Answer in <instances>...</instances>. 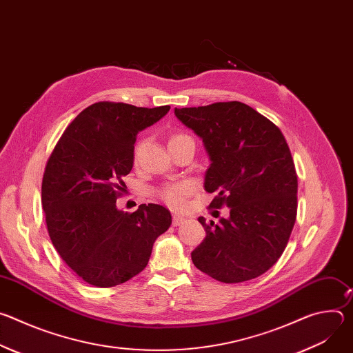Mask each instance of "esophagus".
I'll list each match as a JSON object with an SVG mask.
<instances>
[{
    "label": "esophagus",
    "mask_w": 353,
    "mask_h": 353,
    "mask_svg": "<svg viewBox=\"0 0 353 353\" xmlns=\"http://www.w3.org/2000/svg\"><path fill=\"white\" fill-rule=\"evenodd\" d=\"M184 221H185V218L184 216H181V215H173V226H180L181 223H184Z\"/></svg>",
    "instance_id": "esophagus-1"
}]
</instances>
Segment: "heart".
<instances>
[{"instance_id":"obj_1","label":"heart","mask_w":353,"mask_h":353,"mask_svg":"<svg viewBox=\"0 0 353 353\" xmlns=\"http://www.w3.org/2000/svg\"><path fill=\"white\" fill-rule=\"evenodd\" d=\"M183 138H190L188 135L185 134H176L170 138L169 143L170 142H174V141H179V139H183ZM139 149H141V142H138L134 148V158L137 159L138 154H139ZM195 190V185L194 183L188 181V180H184V181H179V183H172V184H166L165 187H162L159 190V195L166 201V203L174 208H180L185 204V198L192 194Z\"/></svg>"}]
</instances>
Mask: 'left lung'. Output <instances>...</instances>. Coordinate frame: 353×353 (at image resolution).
Segmentation results:
<instances>
[{"mask_svg": "<svg viewBox=\"0 0 353 353\" xmlns=\"http://www.w3.org/2000/svg\"><path fill=\"white\" fill-rule=\"evenodd\" d=\"M204 142L211 165L204 187L210 207L229 208L219 223L199 216L205 239L194 265L211 278L237 283L267 272L282 256L297 211V176L281 130L241 102L174 109Z\"/></svg>", "mask_w": 353, "mask_h": 353, "instance_id": "left-lung-1", "label": "left lung"}]
</instances>
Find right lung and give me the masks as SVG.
I'll return each mask as SVG.
<instances>
[{
    "instance_id": "obj_1",
    "label": "right lung",
    "mask_w": 353,
    "mask_h": 353,
    "mask_svg": "<svg viewBox=\"0 0 353 353\" xmlns=\"http://www.w3.org/2000/svg\"><path fill=\"white\" fill-rule=\"evenodd\" d=\"M154 109L99 102L67 127L41 183L48 236L60 257L85 282L112 288L138 275L155 240L172 225L169 210L142 204L132 214L117 208L134 165L137 134L168 114Z\"/></svg>"
}]
</instances>
